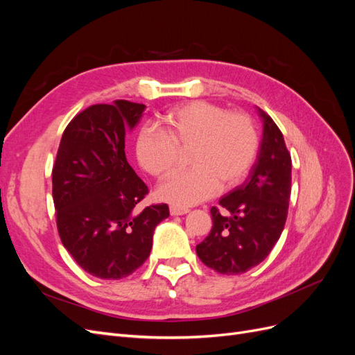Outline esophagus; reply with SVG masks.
Segmentation results:
<instances>
[{
	"mask_svg": "<svg viewBox=\"0 0 355 355\" xmlns=\"http://www.w3.org/2000/svg\"><path fill=\"white\" fill-rule=\"evenodd\" d=\"M188 211H189V209H187V207L175 206V204H171V206H170V214H171V216H182V214H187Z\"/></svg>",
	"mask_w": 355,
	"mask_h": 355,
	"instance_id": "esophagus-1",
	"label": "esophagus"
}]
</instances>
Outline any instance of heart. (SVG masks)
<instances>
[{
    "label": "heart",
    "instance_id": "heart-1",
    "mask_svg": "<svg viewBox=\"0 0 355 355\" xmlns=\"http://www.w3.org/2000/svg\"><path fill=\"white\" fill-rule=\"evenodd\" d=\"M257 153V133L249 115L228 112L219 105L192 102L168 112L164 128L145 127L136 155L141 167L163 180L176 173L187 154L191 166L158 189L159 198L191 206L220 188L241 184Z\"/></svg>",
    "mask_w": 355,
    "mask_h": 355
}]
</instances>
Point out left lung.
<instances>
[{"mask_svg": "<svg viewBox=\"0 0 355 355\" xmlns=\"http://www.w3.org/2000/svg\"><path fill=\"white\" fill-rule=\"evenodd\" d=\"M256 110L263 124L256 163L244 184L219 200L222 210L211 207V231L197 245L201 262L219 274H243L259 265L287 219L292 158L272 118Z\"/></svg>", "mask_w": 355, "mask_h": 355, "instance_id": "obj_1", "label": "left lung"}]
</instances>
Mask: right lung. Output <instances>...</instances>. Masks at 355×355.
<instances>
[{"label":"right lung","mask_w":355,"mask_h":355,"mask_svg":"<svg viewBox=\"0 0 355 355\" xmlns=\"http://www.w3.org/2000/svg\"><path fill=\"white\" fill-rule=\"evenodd\" d=\"M146 106L93 105L63 132L53 166V201L62 244L85 272L103 280L133 274L151 253L167 204L139 210L148 188L124 153L125 132Z\"/></svg>","instance_id":"add662e5"}]
</instances>
